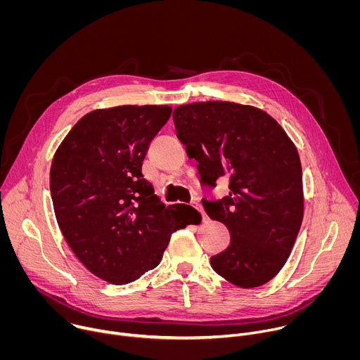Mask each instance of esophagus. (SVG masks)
I'll return each mask as SVG.
<instances>
[{"label": "esophagus", "mask_w": 360, "mask_h": 360, "mask_svg": "<svg viewBox=\"0 0 360 360\" xmlns=\"http://www.w3.org/2000/svg\"><path fill=\"white\" fill-rule=\"evenodd\" d=\"M192 207L200 212V215H202V219H203V221L208 218V217H207V214H205V211L202 210V207L199 205V202H195V200H193V202H192Z\"/></svg>", "instance_id": "1"}]
</instances>
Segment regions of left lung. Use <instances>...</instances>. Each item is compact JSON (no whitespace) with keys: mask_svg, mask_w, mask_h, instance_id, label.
Wrapping results in <instances>:
<instances>
[{"mask_svg":"<svg viewBox=\"0 0 360 360\" xmlns=\"http://www.w3.org/2000/svg\"><path fill=\"white\" fill-rule=\"evenodd\" d=\"M176 136L198 162L200 184L229 179V193L202 199L211 219L226 225L229 246L212 269L239 288H258L286 264L303 219L302 165L295 143L265 111L228 101L179 105Z\"/></svg>","mask_w":360,"mask_h":360,"instance_id":"8db88e82","label":"left lung"}]
</instances>
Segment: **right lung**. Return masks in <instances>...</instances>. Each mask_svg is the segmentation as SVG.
<instances>
[{
	"mask_svg": "<svg viewBox=\"0 0 360 360\" xmlns=\"http://www.w3.org/2000/svg\"><path fill=\"white\" fill-rule=\"evenodd\" d=\"M168 105H121L84 115L58 146L49 189L58 226L81 264L114 285L157 268L171 235L195 222L189 205H165L142 175Z\"/></svg>",
	"mask_w": 360,
	"mask_h": 360,
	"instance_id": "1",
	"label": "right lung"
}]
</instances>
